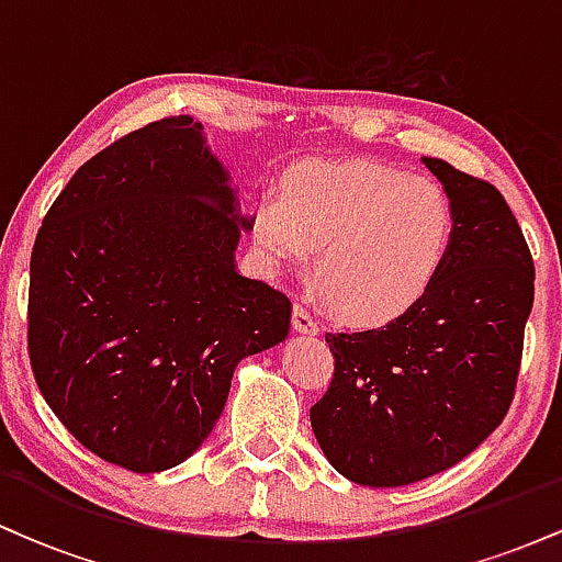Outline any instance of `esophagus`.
Returning <instances> with one entry per match:
<instances>
[{
    "instance_id": "1",
    "label": "esophagus",
    "mask_w": 562,
    "mask_h": 562,
    "mask_svg": "<svg viewBox=\"0 0 562 562\" xmlns=\"http://www.w3.org/2000/svg\"><path fill=\"white\" fill-rule=\"evenodd\" d=\"M293 330L301 333V335H317L319 327H317V322L312 319V314L306 312V308L293 306Z\"/></svg>"
}]
</instances>
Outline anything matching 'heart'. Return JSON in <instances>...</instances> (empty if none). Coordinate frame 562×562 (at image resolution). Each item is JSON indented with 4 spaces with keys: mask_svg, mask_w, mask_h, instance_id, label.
Returning a JSON list of instances; mask_svg holds the SVG:
<instances>
[{
    "mask_svg": "<svg viewBox=\"0 0 562 562\" xmlns=\"http://www.w3.org/2000/svg\"><path fill=\"white\" fill-rule=\"evenodd\" d=\"M454 214L441 184L380 160H306L254 211V243L269 269L301 267L338 317L385 327L430 293L447 263Z\"/></svg>",
    "mask_w": 562,
    "mask_h": 562,
    "instance_id": "heart-1",
    "label": "heart"
}]
</instances>
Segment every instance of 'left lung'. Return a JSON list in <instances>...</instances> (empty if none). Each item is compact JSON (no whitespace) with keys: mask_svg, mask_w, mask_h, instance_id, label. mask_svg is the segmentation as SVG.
<instances>
[{"mask_svg":"<svg viewBox=\"0 0 562 562\" xmlns=\"http://www.w3.org/2000/svg\"><path fill=\"white\" fill-rule=\"evenodd\" d=\"M443 184L454 237L430 293L378 330L327 333L330 389L312 428L362 486H406L479 449L507 415L533 306V261L494 184L423 158Z\"/></svg>","mask_w":562,"mask_h":562,"instance_id":"obj_1","label":"left lung"}]
</instances>
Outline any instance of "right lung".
Returning <instances> with one entry per match:
<instances>
[{"mask_svg":"<svg viewBox=\"0 0 562 562\" xmlns=\"http://www.w3.org/2000/svg\"><path fill=\"white\" fill-rule=\"evenodd\" d=\"M254 227L203 124L164 119L70 177L31 254L38 391L89 451L160 473L203 447L245 357L288 338L290 301L237 272Z\"/></svg>","mask_w":562,"mask_h":562,"instance_id":"add662e5","label":"right lung"}]
</instances>
